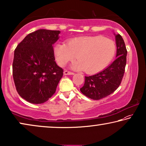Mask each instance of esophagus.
I'll return each mask as SVG.
<instances>
[{"instance_id":"obj_1","label":"esophagus","mask_w":146,"mask_h":146,"mask_svg":"<svg viewBox=\"0 0 146 146\" xmlns=\"http://www.w3.org/2000/svg\"><path fill=\"white\" fill-rule=\"evenodd\" d=\"M63 74H64V75H74V73L71 72V71L65 70V71H64V72H63Z\"/></svg>"}]
</instances>
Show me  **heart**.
Instances as JSON below:
<instances>
[{"label": "heart", "mask_w": 146, "mask_h": 146, "mask_svg": "<svg viewBox=\"0 0 146 146\" xmlns=\"http://www.w3.org/2000/svg\"><path fill=\"white\" fill-rule=\"evenodd\" d=\"M116 52L114 41L102 36H83L69 40L67 44L59 43L54 48L59 65L65 66L76 58L74 69H83L87 73H96L109 65Z\"/></svg>", "instance_id": "b5f03b06"}]
</instances>
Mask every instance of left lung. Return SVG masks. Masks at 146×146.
Listing matches in <instances>:
<instances>
[{"mask_svg":"<svg viewBox=\"0 0 146 146\" xmlns=\"http://www.w3.org/2000/svg\"><path fill=\"white\" fill-rule=\"evenodd\" d=\"M116 59L103 71L85 77V84L80 91L93 100H100L116 91L122 82L126 64L127 50L120 34H115Z\"/></svg>","mask_w":146,"mask_h":146,"instance_id":"1","label":"left lung"}]
</instances>
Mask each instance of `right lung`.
I'll list each match as a JSON object with an SVG mask.
<instances>
[{
	"label": "right lung",
	"instance_id": "right-lung-1",
	"mask_svg": "<svg viewBox=\"0 0 146 146\" xmlns=\"http://www.w3.org/2000/svg\"><path fill=\"white\" fill-rule=\"evenodd\" d=\"M59 34V30H36L27 35L14 50L12 75L16 91L30 103L46 102L63 77L53 47Z\"/></svg>",
	"mask_w": 146,
	"mask_h": 146
}]
</instances>
